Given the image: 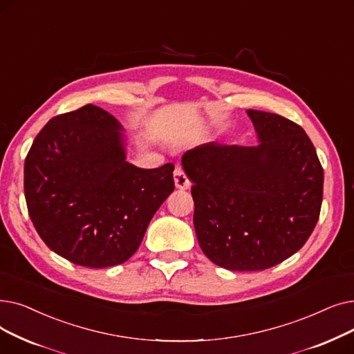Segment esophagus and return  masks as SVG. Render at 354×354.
Returning <instances> with one entry per match:
<instances>
[{
  "label": "esophagus",
  "instance_id": "34e87169",
  "mask_svg": "<svg viewBox=\"0 0 354 354\" xmlns=\"http://www.w3.org/2000/svg\"><path fill=\"white\" fill-rule=\"evenodd\" d=\"M174 183H176V187L180 190H187L190 187V180L184 173V170L181 167H176L174 170Z\"/></svg>",
  "mask_w": 354,
  "mask_h": 354
}]
</instances>
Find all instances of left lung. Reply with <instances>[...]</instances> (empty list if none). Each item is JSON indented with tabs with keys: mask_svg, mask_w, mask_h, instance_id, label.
Here are the masks:
<instances>
[{
	"mask_svg": "<svg viewBox=\"0 0 354 354\" xmlns=\"http://www.w3.org/2000/svg\"><path fill=\"white\" fill-rule=\"evenodd\" d=\"M246 112L259 145L209 142L181 158L198 245L230 271H262L294 255L323 201L324 171L306 131L278 113Z\"/></svg>",
	"mask_w": 354,
	"mask_h": 354,
	"instance_id": "obj_1",
	"label": "left lung"
}]
</instances>
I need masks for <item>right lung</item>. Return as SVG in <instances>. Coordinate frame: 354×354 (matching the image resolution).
Instances as JSON below:
<instances>
[{
  "label": "right lung",
  "instance_id": "obj_1",
  "mask_svg": "<svg viewBox=\"0 0 354 354\" xmlns=\"http://www.w3.org/2000/svg\"><path fill=\"white\" fill-rule=\"evenodd\" d=\"M120 129L115 116L89 104L52 118L26 157L32 225L50 249L80 266L128 261L174 192V165L129 164Z\"/></svg>",
  "mask_w": 354,
  "mask_h": 354
}]
</instances>
